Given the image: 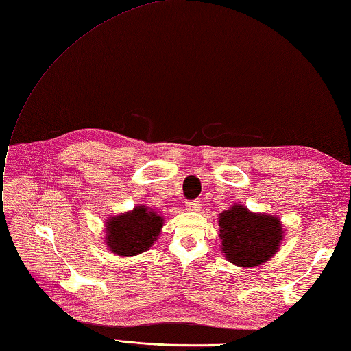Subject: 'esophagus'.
I'll use <instances>...</instances> for the list:
<instances>
[{
    "label": "esophagus",
    "instance_id": "34e87169",
    "mask_svg": "<svg viewBox=\"0 0 351 351\" xmlns=\"http://www.w3.org/2000/svg\"><path fill=\"white\" fill-rule=\"evenodd\" d=\"M186 210H189V212H198L199 210V201L197 199H192L186 202Z\"/></svg>",
    "mask_w": 351,
    "mask_h": 351
}]
</instances>
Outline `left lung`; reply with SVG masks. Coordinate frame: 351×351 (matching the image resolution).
<instances>
[{"label": "left lung", "instance_id": "8db88e82", "mask_svg": "<svg viewBox=\"0 0 351 351\" xmlns=\"http://www.w3.org/2000/svg\"><path fill=\"white\" fill-rule=\"evenodd\" d=\"M219 236L228 261L240 267H254L275 255L282 240V225L275 216L234 206L221 213Z\"/></svg>", "mask_w": 351, "mask_h": 351}]
</instances>
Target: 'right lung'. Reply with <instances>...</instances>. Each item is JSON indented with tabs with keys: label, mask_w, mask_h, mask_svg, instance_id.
<instances>
[{
	"label": "right lung",
	"mask_w": 351,
	"mask_h": 351,
	"mask_svg": "<svg viewBox=\"0 0 351 351\" xmlns=\"http://www.w3.org/2000/svg\"><path fill=\"white\" fill-rule=\"evenodd\" d=\"M162 225V217L153 210L136 207L108 221L106 245L117 255H138L156 241Z\"/></svg>",
	"instance_id": "1"
}]
</instances>
